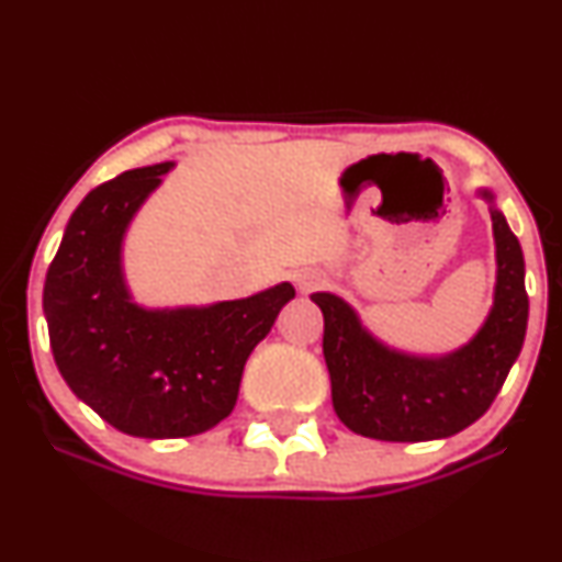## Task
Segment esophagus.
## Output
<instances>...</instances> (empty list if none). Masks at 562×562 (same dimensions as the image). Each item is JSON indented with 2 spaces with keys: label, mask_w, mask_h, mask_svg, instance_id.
<instances>
[{
  "label": "esophagus",
  "mask_w": 562,
  "mask_h": 562,
  "mask_svg": "<svg viewBox=\"0 0 562 562\" xmlns=\"http://www.w3.org/2000/svg\"><path fill=\"white\" fill-rule=\"evenodd\" d=\"M322 285V277H314V274H301L299 277V288L301 290H314Z\"/></svg>",
  "instance_id": "1"
}]
</instances>
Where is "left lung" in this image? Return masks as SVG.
Returning <instances> with one entry per match:
<instances>
[{
    "label": "left lung",
    "instance_id": "8db88e82",
    "mask_svg": "<svg viewBox=\"0 0 562 562\" xmlns=\"http://www.w3.org/2000/svg\"><path fill=\"white\" fill-rule=\"evenodd\" d=\"M494 306L481 330L443 357H417L378 340L344 299L314 293L325 317V351L335 415L353 434L378 441H434L473 425L505 385L528 325L526 263L494 195Z\"/></svg>",
    "mask_w": 562,
    "mask_h": 562
}]
</instances>
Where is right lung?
I'll use <instances>...</instances> for the list:
<instances>
[{
	"label": "right lung",
	"mask_w": 562,
	"mask_h": 562,
	"mask_svg": "<svg viewBox=\"0 0 562 562\" xmlns=\"http://www.w3.org/2000/svg\"><path fill=\"white\" fill-rule=\"evenodd\" d=\"M173 164L124 171L70 216L44 280V317L68 389L121 434L187 438L235 409L243 367L293 299L290 282L211 306L142 308L121 250L139 205Z\"/></svg>",
	"instance_id": "right-lung-1"
}]
</instances>
